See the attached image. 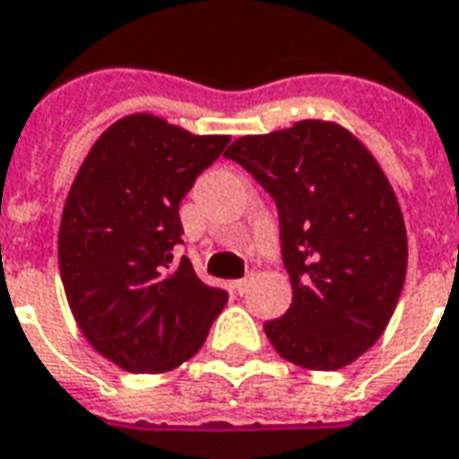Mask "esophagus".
<instances>
[{
    "instance_id": "34e87169",
    "label": "esophagus",
    "mask_w": 459,
    "mask_h": 459,
    "mask_svg": "<svg viewBox=\"0 0 459 459\" xmlns=\"http://www.w3.org/2000/svg\"><path fill=\"white\" fill-rule=\"evenodd\" d=\"M253 280H255L253 274H246L243 280H236V281H233V290L238 291V294H246V291L250 290V284H253Z\"/></svg>"
}]
</instances>
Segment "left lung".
I'll return each mask as SVG.
<instances>
[{"mask_svg":"<svg viewBox=\"0 0 459 459\" xmlns=\"http://www.w3.org/2000/svg\"><path fill=\"white\" fill-rule=\"evenodd\" d=\"M226 158L246 168L280 213L291 307L264 333L281 358L341 369L385 333L406 277V229L372 152L342 126L299 121L243 135Z\"/></svg>","mask_w":459,"mask_h":459,"instance_id":"obj_1","label":"left lung"}]
</instances>
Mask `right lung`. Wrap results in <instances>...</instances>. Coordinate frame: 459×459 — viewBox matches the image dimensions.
<instances>
[{
	"mask_svg": "<svg viewBox=\"0 0 459 459\" xmlns=\"http://www.w3.org/2000/svg\"><path fill=\"white\" fill-rule=\"evenodd\" d=\"M229 141L134 114L100 135L70 186L60 277L84 338L118 368L155 375L182 365L229 301L175 257L179 202Z\"/></svg>",
	"mask_w": 459,
	"mask_h": 459,
	"instance_id": "add662e5",
	"label": "right lung"
}]
</instances>
